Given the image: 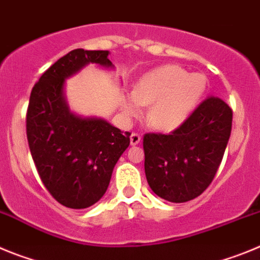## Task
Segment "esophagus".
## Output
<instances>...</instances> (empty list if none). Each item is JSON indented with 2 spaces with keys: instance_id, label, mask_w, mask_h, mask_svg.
I'll list each match as a JSON object with an SVG mask.
<instances>
[{
  "instance_id": "esophagus-1",
  "label": "esophagus",
  "mask_w": 260,
  "mask_h": 260,
  "mask_svg": "<svg viewBox=\"0 0 260 260\" xmlns=\"http://www.w3.org/2000/svg\"><path fill=\"white\" fill-rule=\"evenodd\" d=\"M141 134H138V133H133V134L130 135V143H132V146H137V144L141 142Z\"/></svg>"
}]
</instances>
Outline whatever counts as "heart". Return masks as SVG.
<instances>
[{"label":"heart","mask_w":260,"mask_h":260,"mask_svg":"<svg viewBox=\"0 0 260 260\" xmlns=\"http://www.w3.org/2000/svg\"><path fill=\"white\" fill-rule=\"evenodd\" d=\"M207 86V78L201 73L190 74L177 65L161 66L144 74L134 93L123 98V112L127 117H139L144 105H150V125L169 132L189 118L201 104Z\"/></svg>","instance_id":"obj_1"}]
</instances>
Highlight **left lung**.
I'll return each instance as SVG.
<instances>
[{
    "label": "left lung",
    "instance_id": "1",
    "mask_svg": "<svg viewBox=\"0 0 260 260\" xmlns=\"http://www.w3.org/2000/svg\"><path fill=\"white\" fill-rule=\"evenodd\" d=\"M232 119V108L208 96L171 134H144V172L152 191L173 203L199 197L221 164Z\"/></svg>",
    "mask_w": 260,
    "mask_h": 260
}]
</instances>
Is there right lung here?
<instances>
[{"label": "right lung", "mask_w": 260, "mask_h": 260, "mask_svg": "<svg viewBox=\"0 0 260 260\" xmlns=\"http://www.w3.org/2000/svg\"><path fill=\"white\" fill-rule=\"evenodd\" d=\"M108 50L74 49L54 62L36 82L26 116L27 141L45 189L69 208H87L108 189L118 158L132 133L121 132L100 118L71 114L63 83L92 62L112 66Z\"/></svg>", "instance_id": "obj_1"}]
</instances>
